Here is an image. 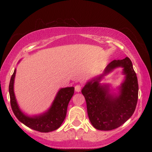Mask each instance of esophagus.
Wrapping results in <instances>:
<instances>
[{"label": "esophagus", "instance_id": "obj_1", "mask_svg": "<svg viewBox=\"0 0 152 152\" xmlns=\"http://www.w3.org/2000/svg\"><path fill=\"white\" fill-rule=\"evenodd\" d=\"M81 86L80 85H76V86H75V91L76 92H80V91H81Z\"/></svg>", "mask_w": 152, "mask_h": 152}]
</instances>
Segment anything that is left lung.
I'll list each match as a JSON object with an SVG mask.
<instances>
[{
    "instance_id": "obj_1",
    "label": "left lung",
    "mask_w": 152,
    "mask_h": 152,
    "mask_svg": "<svg viewBox=\"0 0 152 152\" xmlns=\"http://www.w3.org/2000/svg\"><path fill=\"white\" fill-rule=\"evenodd\" d=\"M117 67L123 68L125 78L115 93L109 84H101L100 81ZM138 89L137 78L129 58L113 60L108 64L103 73L89 80L82 89L92 126L98 130L110 131L122 125L135 111Z\"/></svg>"
}]
</instances>
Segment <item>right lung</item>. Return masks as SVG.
Instances as JSON below:
<instances>
[{
	"label": "right lung",
	"mask_w": 152,
	"mask_h": 152,
	"mask_svg": "<svg viewBox=\"0 0 152 152\" xmlns=\"http://www.w3.org/2000/svg\"><path fill=\"white\" fill-rule=\"evenodd\" d=\"M15 74L16 68L10 80L9 91L12 110L18 120L27 127L43 133L53 132L60 127L66 118L68 103L74 93V87L60 88L52 104L45 112L30 116L23 112L17 103L14 92Z\"/></svg>",
	"instance_id": "1"
}]
</instances>
